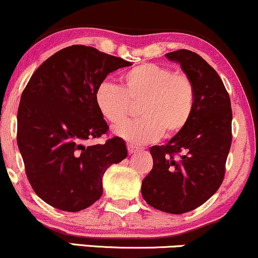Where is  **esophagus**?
Wrapping results in <instances>:
<instances>
[{
	"label": "esophagus",
	"instance_id": "34e87169",
	"mask_svg": "<svg viewBox=\"0 0 258 258\" xmlns=\"http://www.w3.org/2000/svg\"><path fill=\"white\" fill-rule=\"evenodd\" d=\"M139 151V148L138 147H135V146H133L132 144H128V152L130 153V154H133V153H136Z\"/></svg>",
	"mask_w": 258,
	"mask_h": 258
}]
</instances>
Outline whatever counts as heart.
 <instances>
[{"instance_id": "obj_1", "label": "heart", "mask_w": 258, "mask_h": 258, "mask_svg": "<svg viewBox=\"0 0 258 258\" xmlns=\"http://www.w3.org/2000/svg\"><path fill=\"white\" fill-rule=\"evenodd\" d=\"M122 84L102 82L95 90V104L106 120L117 124L127 116L131 102L141 101L136 121L118 124L113 133L132 145L172 136L189 122L196 104L192 81L156 63H142L120 75Z\"/></svg>"}]
</instances>
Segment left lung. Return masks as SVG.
Masks as SVG:
<instances>
[{"label":"left lung","instance_id":"obj_1","mask_svg":"<svg viewBox=\"0 0 258 258\" xmlns=\"http://www.w3.org/2000/svg\"><path fill=\"white\" fill-rule=\"evenodd\" d=\"M165 57L192 81L195 110L168 144L150 148L153 168L142 181L141 195L157 210L178 215L201 207L222 183L232 144V108L222 80L201 55L180 49Z\"/></svg>","mask_w":258,"mask_h":258}]
</instances>
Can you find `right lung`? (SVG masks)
Segmentation results:
<instances>
[{"instance_id": "obj_1", "label": "right lung", "mask_w": 258, "mask_h": 258, "mask_svg": "<svg viewBox=\"0 0 258 258\" xmlns=\"http://www.w3.org/2000/svg\"><path fill=\"white\" fill-rule=\"evenodd\" d=\"M133 65L86 45H71L33 72L18 108V147L42 201L76 213L102 196L106 169L128 156L124 140L86 146L108 130L95 90L108 74Z\"/></svg>"}]
</instances>
